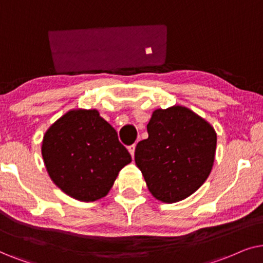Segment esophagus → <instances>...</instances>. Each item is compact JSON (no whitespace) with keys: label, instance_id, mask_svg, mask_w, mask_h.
Returning <instances> with one entry per match:
<instances>
[{"label":"esophagus","instance_id":"esophagus-1","mask_svg":"<svg viewBox=\"0 0 263 263\" xmlns=\"http://www.w3.org/2000/svg\"><path fill=\"white\" fill-rule=\"evenodd\" d=\"M135 150H136V144L128 146V152H129V154H131L132 157L135 156Z\"/></svg>","mask_w":263,"mask_h":263}]
</instances>
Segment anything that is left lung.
<instances>
[{
    "instance_id": "8db88e82",
    "label": "left lung",
    "mask_w": 263,
    "mask_h": 263,
    "mask_svg": "<svg viewBox=\"0 0 263 263\" xmlns=\"http://www.w3.org/2000/svg\"><path fill=\"white\" fill-rule=\"evenodd\" d=\"M149 137L136 146L135 161L149 191L164 203L183 201L212 172L216 132L207 120L184 106L153 111Z\"/></svg>"
}]
</instances>
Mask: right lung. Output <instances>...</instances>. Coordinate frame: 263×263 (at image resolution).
<instances>
[{
	"mask_svg": "<svg viewBox=\"0 0 263 263\" xmlns=\"http://www.w3.org/2000/svg\"><path fill=\"white\" fill-rule=\"evenodd\" d=\"M42 156L54 184L83 202L103 198L131 155L96 109H71L45 132Z\"/></svg>",
	"mask_w": 263,
	"mask_h": 263,
	"instance_id": "1",
	"label": "right lung"
}]
</instances>
